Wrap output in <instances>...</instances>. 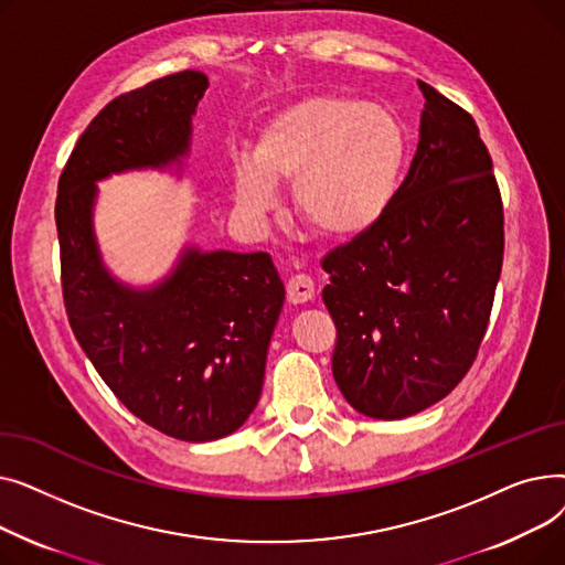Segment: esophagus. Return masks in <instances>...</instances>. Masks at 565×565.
I'll use <instances>...</instances> for the list:
<instances>
[{"instance_id": "1", "label": "esophagus", "mask_w": 565, "mask_h": 565, "mask_svg": "<svg viewBox=\"0 0 565 565\" xmlns=\"http://www.w3.org/2000/svg\"><path fill=\"white\" fill-rule=\"evenodd\" d=\"M313 292H316V286L309 275H292L286 284V298L292 305L309 302L313 298Z\"/></svg>"}]
</instances>
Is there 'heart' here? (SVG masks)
I'll use <instances>...</instances> for the list:
<instances>
[{"mask_svg":"<svg viewBox=\"0 0 565 565\" xmlns=\"http://www.w3.org/2000/svg\"><path fill=\"white\" fill-rule=\"evenodd\" d=\"M407 141L396 118L377 105L318 94L295 100L263 124L252 158H237L235 203L260 222L290 185L292 211L330 241L362 235L392 205Z\"/></svg>","mask_w":565,"mask_h":565,"instance_id":"1","label":"heart"}]
</instances>
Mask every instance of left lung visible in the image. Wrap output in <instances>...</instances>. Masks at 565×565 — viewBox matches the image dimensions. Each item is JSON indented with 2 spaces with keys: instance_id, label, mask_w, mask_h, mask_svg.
<instances>
[{
  "instance_id": "1",
  "label": "left lung",
  "mask_w": 565,
  "mask_h": 565,
  "mask_svg": "<svg viewBox=\"0 0 565 565\" xmlns=\"http://www.w3.org/2000/svg\"><path fill=\"white\" fill-rule=\"evenodd\" d=\"M419 146L387 213L322 258L332 373L373 419L449 396L477 360L503 260V205L469 111L419 79Z\"/></svg>"
}]
</instances>
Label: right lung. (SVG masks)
Listing matches in <instances>:
<instances>
[{"instance_id":"add662e5","label":"right lung","mask_w":565,"mask_h":565,"mask_svg":"<svg viewBox=\"0 0 565 565\" xmlns=\"http://www.w3.org/2000/svg\"><path fill=\"white\" fill-rule=\"evenodd\" d=\"M199 71L114 98L77 139L58 178L54 220L68 322L86 358L135 417L183 441H213L254 412L284 284L265 252L188 247L153 288L116 281L94 235L96 181L162 169L190 151Z\"/></svg>"}]
</instances>
